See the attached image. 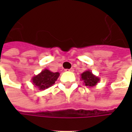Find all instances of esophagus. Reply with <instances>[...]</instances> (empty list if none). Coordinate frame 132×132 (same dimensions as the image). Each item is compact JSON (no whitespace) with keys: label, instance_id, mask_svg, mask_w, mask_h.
<instances>
[{"label":"esophagus","instance_id":"obj_1","mask_svg":"<svg viewBox=\"0 0 132 132\" xmlns=\"http://www.w3.org/2000/svg\"><path fill=\"white\" fill-rule=\"evenodd\" d=\"M66 71H70V72H73L74 70L73 68L69 69V70H66Z\"/></svg>","mask_w":132,"mask_h":132}]
</instances>
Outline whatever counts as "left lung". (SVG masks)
<instances>
[{"label":"left lung","mask_w":132,"mask_h":132,"mask_svg":"<svg viewBox=\"0 0 132 132\" xmlns=\"http://www.w3.org/2000/svg\"><path fill=\"white\" fill-rule=\"evenodd\" d=\"M81 80L84 81L86 86L94 87L100 81V78L95 76L90 70H87L81 74Z\"/></svg>","instance_id":"1"}]
</instances>
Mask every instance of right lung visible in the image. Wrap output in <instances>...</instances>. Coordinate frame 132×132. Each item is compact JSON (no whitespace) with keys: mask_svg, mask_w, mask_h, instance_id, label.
Returning a JSON list of instances; mask_svg holds the SVG:
<instances>
[{"mask_svg":"<svg viewBox=\"0 0 132 132\" xmlns=\"http://www.w3.org/2000/svg\"><path fill=\"white\" fill-rule=\"evenodd\" d=\"M59 76V73H53L48 69H44L38 75L34 76L32 79V84L39 90H44L53 86Z\"/></svg>","mask_w":132,"mask_h":132,"instance_id":"1","label":"right lung"}]
</instances>
